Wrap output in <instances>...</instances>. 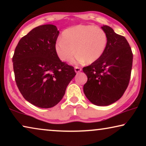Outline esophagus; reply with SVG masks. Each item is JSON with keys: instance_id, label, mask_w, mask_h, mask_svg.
Returning <instances> with one entry per match:
<instances>
[{"instance_id": "1", "label": "esophagus", "mask_w": 146, "mask_h": 146, "mask_svg": "<svg viewBox=\"0 0 146 146\" xmlns=\"http://www.w3.org/2000/svg\"><path fill=\"white\" fill-rule=\"evenodd\" d=\"M74 70H75V72L76 73H78L80 71H82V68H79V67H78V66H75Z\"/></svg>"}]
</instances>
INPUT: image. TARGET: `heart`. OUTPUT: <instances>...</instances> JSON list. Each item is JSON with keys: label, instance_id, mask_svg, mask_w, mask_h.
<instances>
[{"label": "heart", "instance_id": "b5f03b06", "mask_svg": "<svg viewBox=\"0 0 146 146\" xmlns=\"http://www.w3.org/2000/svg\"><path fill=\"white\" fill-rule=\"evenodd\" d=\"M107 44V35L100 28L92 25H78L63 32L62 38L56 42L55 50L62 61H69L76 53L78 54L72 63L86 62L92 64L100 58Z\"/></svg>", "mask_w": 146, "mask_h": 146}]
</instances>
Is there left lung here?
<instances>
[{
	"mask_svg": "<svg viewBox=\"0 0 146 146\" xmlns=\"http://www.w3.org/2000/svg\"><path fill=\"white\" fill-rule=\"evenodd\" d=\"M108 37L106 49L98 60L83 68L88 77L84 92L88 100L98 106L115 102L128 86L133 54L125 37L107 25L102 27Z\"/></svg>",
	"mask_w": 146,
	"mask_h": 146,
	"instance_id": "8db88e82",
	"label": "left lung"
}]
</instances>
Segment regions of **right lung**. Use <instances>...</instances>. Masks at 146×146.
<instances>
[{
    "mask_svg": "<svg viewBox=\"0 0 146 146\" xmlns=\"http://www.w3.org/2000/svg\"><path fill=\"white\" fill-rule=\"evenodd\" d=\"M59 33L53 25L35 28L20 40L13 57L19 90L26 100L41 108L58 104L76 74L56 52Z\"/></svg>",
    "mask_w": 146,
    "mask_h": 146,
    "instance_id": "right-lung-1",
    "label": "right lung"
}]
</instances>
